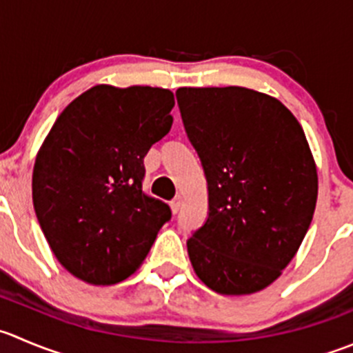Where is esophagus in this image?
<instances>
[{
  "mask_svg": "<svg viewBox=\"0 0 353 353\" xmlns=\"http://www.w3.org/2000/svg\"><path fill=\"white\" fill-rule=\"evenodd\" d=\"M181 205H183V196H181V194H177V196L170 201V208H172L174 214H177V212L181 210Z\"/></svg>",
  "mask_w": 353,
  "mask_h": 353,
  "instance_id": "esophagus-1",
  "label": "esophagus"
}]
</instances>
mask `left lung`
<instances>
[{"mask_svg":"<svg viewBox=\"0 0 353 353\" xmlns=\"http://www.w3.org/2000/svg\"><path fill=\"white\" fill-rule=\"evenodd\" d=\"M176 98L208 186L191 265L221 295L260 292L292 262L316 210L305 132L281 101L239 85L179 88Z\"/></svg>","mask_w":353,"mask_h":353,"instance_id":"8db88e82","label":"left lung"}]
</instances>
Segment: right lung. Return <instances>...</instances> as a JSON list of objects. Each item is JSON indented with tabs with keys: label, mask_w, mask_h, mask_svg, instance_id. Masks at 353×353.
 Listing matches in <instances>:
<instances>
[{
	"label": "right lung",
	"mask_w": 353,
	"mask_h": 353,
	"mask_svg": "<svg viewBox=\"0 0 353 353\" xmlns=\"http://www.w3.org/2000/svg\"><path fill=\"white\" fill-rule=\"evenodd\" d=\"M172 91L94 85L75 98L44 139L32 201L51 252L90 285L136 272L169 205L143 191L146 153L172 128Z\"/></svg>",
	"instance_id": "obj_1"
}]
</instances>
